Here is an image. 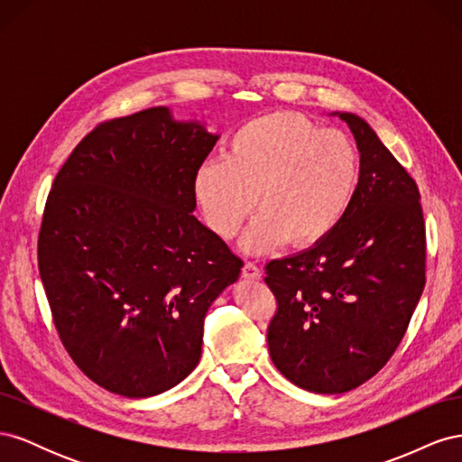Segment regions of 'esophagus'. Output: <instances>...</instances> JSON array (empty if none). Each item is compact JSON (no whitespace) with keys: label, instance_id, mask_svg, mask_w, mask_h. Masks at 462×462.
<instances>
[{"label":"esophagus","instance_id":"esophagus-1","mask_svg":"<svg viewBox=\"0 0 462 462\" xmlns=\"http://www.w3.org/2000/svg\"><path fill=\"white\" fill-rule=\"evenodd\" d=\"M260 275H262V272H260V268H258L254 262H246L245 263V268H243V277L245 279H248V282H256V279H260Z\"/></svg>","mask_w":462,"mask_h":462}]
</instances>
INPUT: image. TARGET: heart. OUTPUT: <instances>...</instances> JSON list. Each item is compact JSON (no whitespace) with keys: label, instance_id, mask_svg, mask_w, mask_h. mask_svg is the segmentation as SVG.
I'll list each match as a JSON object with an SVG mask.
<instances>
[{"label":"heart","instance_id":"1","mask_svg":"<svg viewBox=\"0 0 462 462\" xmlns=\"http://www.w3.org/2000/svg\"><path fill=\"white\" fill-rule=\"evenodd\" d=\"M360 183V152L345 133L299 114H270L245 123L226 158L204 162L192 189L221 239H233L258 202L243 246L262 254L287 241L300 248L326 241L351 212Z\"/></svg>","mask_w":462,"mask_h":462}]
</instances>
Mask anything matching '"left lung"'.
<instances>
[{"label":"left lung","mask_w":462,"mask_h":462,"mask_svg":"<svg viewBox=\"0 0 462 462\" xmlns=\"http://www.w3.org/2000/svg\"><path fill=\"white\" fill-rule=\"evenodd\" d=\"M339 116L362 158L351 212L326 241L265 265L277 300L275 368L312 393H345L395 353L426 283V226L414 179L355 114Z\"/></svg>","instance_id":"1"}]
</instances>
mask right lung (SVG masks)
Here are the masks:
<instances>
[{"label":"right lung","mask_w":462,"mask_h":462,"mask_svg":"<svg viewBox=\"0 0 462 462\" xmlns=\"http://www.w3.org/2000/svg\"><path fill=\"white\" fill-rule=\"evenodd\" d=\"M217 143L167 107L109 119L63 163L38 235L55 329L94 383L131 399L197 368L204 318L243 260L194 217V175Z\"/></svg>","instance_id":"obj_1"}]
</instances>
